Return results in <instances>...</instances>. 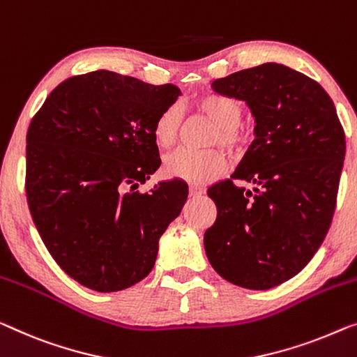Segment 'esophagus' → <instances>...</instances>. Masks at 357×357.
Instances as JSON below:
<instances>
[{"label":"esophagus","mask_w":357,"mask_h":357,"mask_svg":"<svg viewBox=\"0 0 357 357\" xmlns=\"http://www.w3.org/2000/svg\"><path fill=\"white\" fill-rule=\"evenodd\" d=\"M205 194V189L200 188V185H189V195L190 197H200Z\"/></svg>","instance_id":"34e87169"}]
</instances>
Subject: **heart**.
<instances>
[{"instance_id": "b5f03b06", "label": "heart", "mask_w": 357, "mask_h": 357, "mask_svg": "<svg viewBox=\"0 0 357 357\" xmlns=\"http://www.w3.org/2000/svg\"><path fill=\"white\" fill-rule=\"evenodd\" d=\"M195 109L216 125V130L210 137V144H221L229 151H237L242 146V104L236 98L221 93H208L195 99ZM179 105H168L153 121L152 137L155 144L162 149L172 147L179 136ZM226 165L225 153L218 149H208V151L178 149L165 157L163 172L169 178L183 179L192 184H205L220 176L226 169Z\"/></svg>"}]
</instances>
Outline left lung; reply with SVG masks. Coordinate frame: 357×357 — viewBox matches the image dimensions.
Here are the masks:
<instances>
[{
  "instance_id": "1",
  "label": "left lung",
  "mask_w": 357,
  "mask_h": 357,
  "mask_svg": "<svg viewBox=\"0 0 357 357\" xmlns=\"http://www.w3.org/2000/svg\"><path fill=\"white\" fill-rule=\"evenodd\" d=\"M245 100L255 141L232 178L211 185L215 225L204 236L213 269L231 284L268 290L311 261L331 227L342 174L344 131L331 96L314 79L268 62L211 83Z\"/></svg>"
}]
</instances>
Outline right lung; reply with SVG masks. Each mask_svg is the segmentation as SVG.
<instances>
[{"instance_id":"right-lung-1","label":"right lung","mask_w":357,"mask_h":357,"mask_svg":"<svg viewBox=\"0 0 357 357\" xmlns=\"http://www.w3.org/2000/svg\"><path fill=\"white\" fill-rule=\"evenodd\" d=\"M179 94L169 83L96 70L62 82L31 119L26 202L47 252L78 284L119 291L155 264L188 184L136 188L160 167L152 126Z\"/></svg>"}]
</instances>
